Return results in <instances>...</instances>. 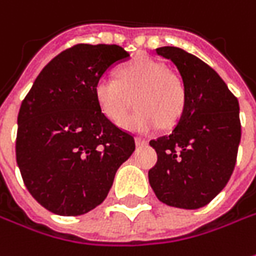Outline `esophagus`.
<instances>
[{
    "label": "esophagus",
    "mask_w": 256,
    "mask_h": 256,
    "mask_svg": "<svg viewBox=\"0 0 256 256\" xmlns=\"http://www.w3.org/2000/svg\"><path fill=\"white\" fill-rule=\"evenodd\" d=\"M134 140H136L137 146H146V144H147V140H146V138H143V137H136Z\"/></svg>",
    "instance_id": "esophagus-1"
}]
</instances>
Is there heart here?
Returning a JSON list of instances; mask_svg holds the SVG:
<instances>
[{
  "label": "heart",
  "instance_id": "obj_1",
  "mask_svg": "<svg viewBox=\"0 0 256 256\" xmlns=\"http://www.w3.org/2000/svg\"><path fill=\"white\" fill-rule=\"evenodd\" d=\"M94 98L102 113L118 126L123 124L134 100L137 110L124 126L137 132H148L160 124L172 128L180 120L187 99L180 76L148 58L120 68L118 80L99 79Z\"/></svg>",
  "mask_w": 256,
  "mask_h": 256
}]
</instances>
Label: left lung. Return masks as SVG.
Returning <instances> with one entry per match:
<instances>
[{
  "instance_id": "obj_1",
  "label": "left lung",
  "mask_w": 256,
  "mask_h": 256,
  "mask_svg": "<svg viewBox=\"0 0 256 256\" xmlns=\"http://www.w3.org/2000/svg\"><path fill=\"white\" fill-rule=\"evenodd\" d=\"M170 59L186 88V108L170 134L150 140L157 163L150 186L162 202L196 210L221 192L234 172L241 142L240 104L216 70L176 46L156 49Z\"/></svg>"
}]
</instances>
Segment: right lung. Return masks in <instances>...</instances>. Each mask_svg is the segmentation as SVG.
Here are the masks:
<instances>
[{
  "instance_id": "add662e5",
  "label": "right lung",
  "mask_w": 256,
  "mask_h": 256,
  "mask_svg": "<svg viewBox=\"0 0 256 256\" xmlns=\"http://www.w3.org/2000/svg\"><path fill=\"white\" fill-rule=\"evenodd\" d=\"M130 54L118 45L78 44L40 70L18 113L16 163L28 191L58 216H82L108 197L134 152L94 98L109 68Z\"/></svg>"
}]
</instances>
